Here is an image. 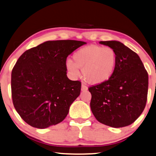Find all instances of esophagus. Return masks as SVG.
<instances>
[{
  "instance_id": "1",
  "label": "esophagus",
  "mask_w": 156,
  "mask_h": 156,
  "mask_svg": "<svg viewBox=\"0 0 156 156\" xmlns=\"http://www.w3.org/2000/svg\"><path fill=\"white\" fill-rule=\"evenodd\" d=\"M81 91H87L88 90V87L87 86H86L85 85H84V84H82V85H81Z\"/></svg>"
}]
</instances>
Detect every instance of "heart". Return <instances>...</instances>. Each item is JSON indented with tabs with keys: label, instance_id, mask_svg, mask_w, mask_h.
I'll return each instance as SVG.
<instances>
[{
	"label": "heart",
	"instance_id": "1",
	"mask_svg": "<svg viewBox=\"0 0 156 156\" xmlns=\"http://www.w3.org/2000/svg\"><path fill=\"white\" fill-rule=\"evenodd\" d=\"M73 61L68 59L66 63V68L70 77H78L80 68H82L86 80L96 85L110 80L117 63L116 53L112 48L98 45H90L79 49L73 54Z\"/></svg>",
	"mask_w": 156,
	"mask_h": 156
}]
</instances>
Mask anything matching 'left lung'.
<instances>
[{
	"label": "left lung",
	"mask_w": 156,
	"mask_h": 156,
	"mask_svg": "<svg viewBox=\"0 0 156 156\" xmlns=\"http://www.w3.org/2000/svg\"><path fill=\"white\" fill-rule=\"evenodd\" d=\"M99 43L115 51L117 63L110 80L89 88L92 112L98 121L105 125L126 127L133 123L145 108L148 73L138 54L121 42Z\"/></svg>",
	"instance_id": "left-lung-1"
}]
</instances>
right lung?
Wrapping results in <instances>:
<instances>
[{"mask_svg":"<svg viewBox=\"0 0 156 156\" xmlns=\"http://www.w3.org/2000/svg\"><path fill=\"white\" fill-rule=\"evenodd\" d=\"M86 44L77 40L46 41L26 51L12 72L14 108L27 124L39 129L64 121L80 94L81 83L66 75L67 57Z\"/></svg>","mask_w":156,"mask_h":156,"instance_id":"add662e5","label":"right lung"}]
</instances>
